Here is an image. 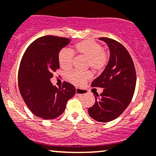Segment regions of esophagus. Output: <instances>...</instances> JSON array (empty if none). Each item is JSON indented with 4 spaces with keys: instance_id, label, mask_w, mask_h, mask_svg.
<instances>
[{
    "instance_id": "34e87169",
    "label": "esophagus",
    "mask_w": 156,
    "mask_h": 156,
    "mask_svg": "<svg viewBox=\"0 0 156 156\" xmlns=\"http://www.w3.org/2000/svg\"><path fill=\"white\" fill-rule=\"evenodd\" d=\"M76 95H84L86 94H87V91L86 89H79V88H76Z\"/></svg>"
}]
</instances>
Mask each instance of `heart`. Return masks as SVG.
<instances>
[{
    "mask_svg": "<svg viewBox=\"0 0 156 156\" xmlns=\"http://www.w3.org/2000/svg\"><path fill=\"white\" fill-rule=\"evenodd\" d=\"M76 51L79 55L87 58L86 67H90L96 73L102 71L108 65L109 55L103 50L102 46L94 40H84L75 45ZM75 53L70 48H62L58 54V60L62 68H70L73 65ZM67 78L69 81L76 86H81L88 79L91 78L89 71L79 72L72 70L67 73Z\"/></svg>",
    "mask_w": 156,
    "mask_h": 156,
    "instance_id": "heart-1",
    "label": "heart"
}]
</instances>
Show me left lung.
Masks as SVG:
<instances>
[{"label":"left lung","mask_w":156,"mask_h":156,"mask_svg":"<svg viewBox=\"0 0 156 156\" xmlns=\"http://www.w3.org/2000/svg\"><path fill=\"white\" fill-rule=\"evenodd\" d=\"M108 44L110 59L104 71L93 80L92 87L104 88L100 97L88 112L93 119L109 122L117 119L132 101L136 87V71L133 60L124 46L108 37H99Z\"/></svg>","instance_id":"obj_1"}]
</instances>
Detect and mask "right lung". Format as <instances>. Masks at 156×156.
<instances>
[{"mask_svg":"<svg viewBox=\"0 0 156 156\" xmlns=\"http://www.w3.org/2000/svg\"><path fill=\"white\" fill-rule=\"evenodd\" d=\"M70 39L54 35L43 36L28 46L21 60L18 73L20 94L34 115L54 119L63 113L76 88L63 82L62 88L51 83L53 73L59 68L58 54Z\"/></svg>","mask_w":156,"mask_h":156,"instance_id":"obj_1","label":"right lung"}]
</instances>
